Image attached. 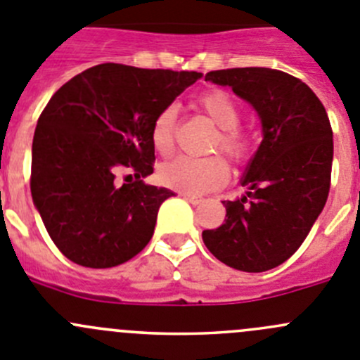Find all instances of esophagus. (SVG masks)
Segmentation results:
<instances>
[{
    "instance_id": "34e87169",
    "label": "esophagus",
    "mask_w": 360,
    "mask_h": 360,
    "mask_svg": "<svg viewBox=\"0 0 360 360\" xmlns=\"http://www.w3.org/2000/svg\"><path fill=\"white\" fill-rule=\"evenodd\" d=\"M180 196L184 198V200H187L189 203H193V205H198V203H202V198L200 196H194V194H187V193H182Z\"/></svg>"
}]
</instances>
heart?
I'll use <instances>...</instances> for the list:
<instances>
[{
  "label": "heart",
  "instance_id": "1",
  "mask_svg": "<svg viewBox=\"0 0 360 360\" xmlns=\"http://www.w3.org/2000/svg\"><path fill=\"white\" fill-rule=\"evenodd\" d=\"M202 110L216 127L212 150H221L233 162L246 160L252 151V143L243 130L237 128L240 121V108L229 92L209 91L198 100ZM176 135V107L167 105L158 112L151 124V143L160 155L167 157L174 150ZM158 176L164 186L187 194H203L219 189L229 180V166L221 157L212 155L205 158L176 157L162 164Z\"/></svg>",
  "mask_w": 360,
  "mask_h": 360
}]
</instances>
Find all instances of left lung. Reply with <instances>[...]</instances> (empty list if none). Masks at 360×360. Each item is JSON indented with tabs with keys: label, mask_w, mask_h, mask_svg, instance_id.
Returning <instances> with one entry per match:
<instances>
[{
	"label": "left lung",
	"mask_w": 360,
	"mask_h": 360,
	"mask_svg": "<svg viewBox=\"0 0 360 360\" xmlns=\"http://www.w3.org/2000/svg\"><path fill=\"white\" fill-rule=\"evenodd\" d=\"M205 80L229 85L253 105L264 139L240 182L248 193L223 202L225 223L203 230V243L230 268L268 271L302 246L325 207L334 158L330 121L312 89L283 71L221 69Z\"/></svg>",
	"instance_id": "1"
}]
</instances>
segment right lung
I'll return each mask as SVG.
<instances>
[{"mask_svg":"<svg viewBox=\"0 0 360 360\" xmlns=\"http://www.w3.org/2000/svg\"><path fill=\"white\" fill-rule=\"evenodd\" d=\"M198 78L202 72L100 64L53 94L35 128L30 189L69 260L112 268L150 243L158 207L174 196L143 182L153 173L151 124Z\"/></svg>","mask_w":360,"mask_h":360,"instance_id":"obj_1","label":"right lung"}]
</instances>
